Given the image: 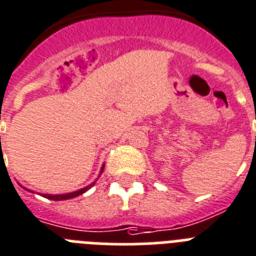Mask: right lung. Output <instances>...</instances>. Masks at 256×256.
Listing matches in <instances>:
<instances>
[{
  "label": "right lung",
  "instance_id": "1",
  "mask_svg": "<svg viewBox=\"0 0 256 256\" xmlns=\"http://www.w3.org/2000/svg\"><path fill=\"white\" fill-rule=\"evenodd\" d=\"M102 170H104V166L102 168V172H100V173H102ZM91 186H94V184H90V186H87V188H80V190H78V191H74V192H68V194H62V195L44 194L42 196L48 198V199H50V200H65V199H70V198H75V196H78V195H82L83 192H86L88 188H91Z\"/></svg>",
  "mask_w": 256,
  "mask_h": 256
}]
</instances>
